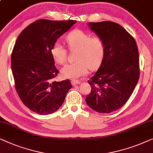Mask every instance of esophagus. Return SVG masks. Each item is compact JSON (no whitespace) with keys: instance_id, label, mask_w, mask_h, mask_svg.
Returning <instances> with one entry per match:
<instances>
[{"instance_id":"34e87169","label":"esophagus","mask_w":153,"mask_h":153,"mask_svg":"<svg viewBox=\"0 0 153 153\" xmlns=\"http://www.w3.org/2000/svg\"><path fill=\"white\" fill-rule=\"evenodd\" d=\"M81 83V82L77 81V80H72L71 81V84L74 86H76V85H79Z\"/></svg>"}]
</instances>
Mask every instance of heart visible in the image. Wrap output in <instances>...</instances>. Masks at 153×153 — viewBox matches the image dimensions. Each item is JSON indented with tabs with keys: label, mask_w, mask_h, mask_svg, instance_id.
Masks as SVG:
<instances>
[{
	"label": "heart",
	"mask_w": 153,
	"mask_h": 153,
	"mask_svg": "<svg viewBox=\"0 0 153 153\" xmlns=\"http://www.w3.org/2000/svg\"><path fill=\"white\" fill-rule=\"evenodd\" d=\"M65 41L70 50H77V62L66 64L62 68L61 74L64 78L78 79L87 74L89 68L95 70L100 66L105 53V44L100 36H91L85 31L75 30L66 36ZM51 53L57 64L66 62L67 51L60 43L53 45Z\"/></svg>",
	"instance_id": "b5f03b06"
}]
</instances>
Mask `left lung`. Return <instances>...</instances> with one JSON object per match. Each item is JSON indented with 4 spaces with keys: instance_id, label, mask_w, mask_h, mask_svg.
Listing matches in <instances>:
<instances>
[{
    "instance_id": "1",
    "label": "left lung",
    "mask_w": 153,
    "mask_h": 153,
    "mask_svg": "<svg viewBox=\"0 0 153 153\" xmlns=\"http://www.w3.org/2000/svg\"><path fill=\"white\" fill-rule=\"evenodd\" d=\"M88 24L104 40L105 53L100 68L88 80L91 91L85 100L94 111L110 113L126 104L138 82V48L134 39L118 23L102 21Z\"/></svg>"
}]
</instances>
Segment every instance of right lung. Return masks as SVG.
Segmentation results:
<instances>
[{
  "instance_id": "obj_1",
  "label": "right lung",
  "mask_w": 153,
  "mask_h": 153,
  "mask_svg": "<svg viewBox=\"0 0 153 153\" xmlns=\"http://www.w3.org/2000/svg\"><path fill=\"white\" fill-rule=\"evenodd\" d=\"M76 21L37 20L17 38L11 56L15 88L27 108L39 114L55 112L63 104L71 88L69 79L52 82L59 71L51 51Z\"/></svg>"
}]
</instances>
